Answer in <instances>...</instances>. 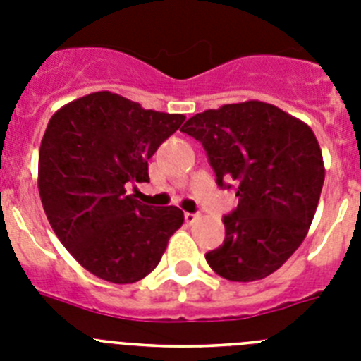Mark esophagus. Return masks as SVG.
I'll return each instance as SVG.
<instances>
[{"label":"esophagus","mask_w":361,"mask_h":361,"mask_svg":"<svg viewBox=\"0 0 361 361\" xmlns=\"http://www.w3.org/2000/svg\"><path fill=\"white\" fill-rule=\"evenodd\" d=\"M199 219H200L199 213H190V212L184 213V220H186L188 224H193V222H197Z\"/></svg>","instance_id":"obj_1"}]
</instances>
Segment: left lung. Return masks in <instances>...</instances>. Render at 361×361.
Returning a JSON list of instances; mask_svg holds the SVG:
<instances>
[{
  "label": "left lung",
  "instance_id": "8db88e82",
  "mask_svg": "<svg viewBox=\"0 0 361 361\" xmlns=\"http://www.w3.org/2000/svg\"><path fill=\"white\" fill-rule=\"evenodd\" d=\"M180 132L204 146L216 184L238 197L222 219L224 242L206 253L209 267L231 282L275 273L304 242L320 200L325 170L312 130L273 104L245 101L197 114Z\"/></svg>",
  "mask_w": 361,
  "mask_h": 361
}]
</instances>
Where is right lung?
<instances>
[{
  "label": "right lung",
  "mask_w": 361,
  "mask_h": 361,
  "mask_svg": "<svg viewBox=\"0 0 361 361\" xmlns=\"http://www.w3.org/2000/svg\"><path fill=\"white\" fill-rule=\"evenodd\" d=\"M184 119L95 92L49 121L39 148L41 202L57 238L92 275L114 283L145 279L183 226L178 208L146 206L126 190L148 183V159Z\"/></svg>",
  "instance_id": "add662e5"
}]
</instances>
